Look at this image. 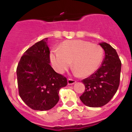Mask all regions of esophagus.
Returning a JSON list of instances; mask_svg holds the SVG:
<instances>
[{
    "label": "esophagus",
    "instance_id": "esophagus-1",
    "mask_svg": "<svg viewBox=\"0 0 132 132\" xmlns=\"http://www.w3.org/2000/svg\"><path fill=\"white\" fill-rule=\"evenodd\" d=\"M67 81H68V85H73V84L76 82V80L72 79H68V80H67Z\"/></svg>",
    "mask_w": 132,
    "mask_h": 132
}]
</instances>
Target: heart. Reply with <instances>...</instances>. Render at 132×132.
Listing matches in <instances>:
<instances>
[{
  "mask_svg": "<svg viewBox=\"0 0 132 132\" xmlns=\"http://www.w3.org/2000/svg\"><path fill=\"white\" fill-rule=\"evenodd\" d=\"M103 58V50L99 45L84 40L65 41L58 50L50 54L52 63L57 71L63 73L71 65L75 73L82 77L96 71Z\"/></svg>",
  "mask_w": 132,
  "mask_h": 132,
  "instance_id": "heart-1",
  "label": "heart"
}]
</instances>
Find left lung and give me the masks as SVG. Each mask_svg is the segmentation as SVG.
<instances>
[{
    "label": "left lung",
    "mask_w": 132,
    "mask_h": 132,
    "mask_svg": "<svg viewBox=\"0 0 132 132\" xmlns=\"http://www.w3.org/2000/svg\"><path fill=\"white\" fill-rule=\"evenodd\" d=\"M99 44L104 50V58L101 67L82 80L85 90L80 96L85 105L93 108L103 106L111 100L120 80L122 63L116 50L107 43Z\"/></svg>",
    "instance_id": "obj_1"
}]
</instances>
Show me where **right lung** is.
Listing matches in <instances>:
<instances>
[{
    "instance_id": "add662e5",
    "label": "right lung",
    "mask_w": 132,
    "mask_h": 132,
    "mask_svg": "<svg viewBox=\"0 0 132 132\" xmlns=\"http://www.w3.org/2000/svg\"><path fill=\"white\" fill-rule=\"evenodd\" d=\"M48 38L36 43L21 57L16 69L19 95L31 109L48 110L59 100V91L67 78L51 67Z\"/></svg>"
}]
</instances>
